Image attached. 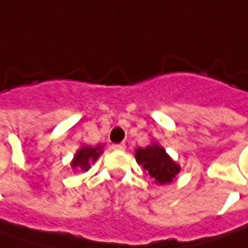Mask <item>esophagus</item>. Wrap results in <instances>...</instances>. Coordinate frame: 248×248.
Segmentation results:
<instances>
[{
  "instance_id": "1",
  "label": "esophagus",
  "mask_w": 248,
  "mask_h": 248,
  "mask_svg": "<svg viewBox=\"0 0 248 248\" xmlns=\"http://www.w3.org/2000/svg\"><path fill=\"white\" fill-rule=\"evenodd\" d=\"M113 150H125V145L124 143H116V145H111Z\"/></svg>"
}]
</instances>
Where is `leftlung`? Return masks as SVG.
<instances>
[{"label":"left lung","mask_w":248,"mask_h":248,"mask_svg":"<svg viewBox=\"0 0 248 248\" xmlns=\"http://www.w3.org/2000/svg\"><path fill=\"white\" fill-rule=\"evenodd\" d=\"M135 160L158 185L172 182V179L181 171V167L167 155L166 149L161 148L156 142L146 148L137 149Z\"/></svg>","instance_id":"left-lung-1"}]
</instances>
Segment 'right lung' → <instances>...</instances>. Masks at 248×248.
<instances>
[{
	"mask_svg": "<svg viewBox=\"0 0 248 248\" xmlns=\"http://www.w3.org/2000/svg\"><path fill=\"white\" fill-rule=\"evenodd\" d=\"M103 153L102 146H81L74 155L72 161V168L74 170H81V171H88L91 168V163H95L100 155Z\"/></svg>",
	"mask_w": 248,
	"mask_h": 248,
	"instance_id": "obj_1",
	"label": "right lung"
}]
</instances>
